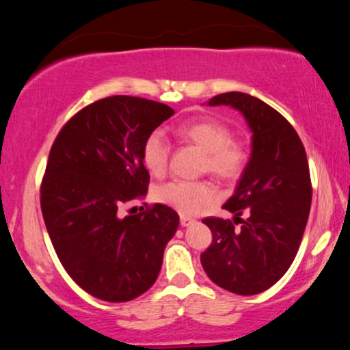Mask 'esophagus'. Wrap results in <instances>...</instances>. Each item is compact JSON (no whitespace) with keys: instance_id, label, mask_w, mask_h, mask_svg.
<instances>
[{"instance_id":"34e87169","label":"esophagus","mask_w":350,"mask_h":350,"mask_svg":"<svg viewBox=\"0 0 350 350\" xmlns=\"http://www.w3.org/2000/svg\"><path fill=\"white\" fill-rule=\"evenodd\" d=\"M194 222V219H191V217H187V216H180V225L182 227H189V225H193Z\"/></svg>"}]
</instances>
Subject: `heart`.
<instances>
[{
    "instance_id": "b5f03b06",
    "label": "heart",
    "mask_w": 350,
    "mask_h": 350,
    "mask_svg": "<svg viewBox=\"0 0 350 350\" xmlns=\"http://www.w3.org/2000/svg\"><path fill=\"white\" fill-rule=\"evenodd\" d=\"M176 135L204 151L202 170L219 179H238L248 161L247 148L232 139V131L215 118H200L176 128ZM170 145L161 131L148 134L142 145V161L154 176H162L168 167ZM216 189L210 182L174 180L156 189L157 202L168 205L183 216H194L213 204Z\"/></svg>"
}]
</instances>
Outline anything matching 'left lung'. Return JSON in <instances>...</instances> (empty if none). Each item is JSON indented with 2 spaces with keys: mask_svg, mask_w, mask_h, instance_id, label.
<instances>
[{
  "mask_svg": "<svg viewBox=\"0 0 350 350\" xmlns=\"http://www.w3.org/2000/svg\"><path fill=\"white\" fill-rule=\"evenodd\" d=\"M210 106H232L252 131L250 159L224 208L232 221L206 217L211 245L200 254L210 280L236 295H258L282 278L303 239L312 202L309 163L299 135L280 112L244 92H225ZM247 216L241 219V213Z\"/></svg>",
  "mask_w": 350,
  "mask_h": 350,
  "instance_id": "left-lung-1",
  "label": "left lung"
}]
</instances>
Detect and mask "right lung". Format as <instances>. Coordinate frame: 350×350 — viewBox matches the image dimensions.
<instances>
[{"instance_id":"add662e5","label":"right lung","mask_w":350,"mask_h":350,"mask_svg":"<svg viewBox=\"0 0 350 350\" xmlns=\"http://www.w3.org/2000/svg\"><path fill=\"white\" fill-rule=\"evenodd\" d=\"M173 114L152 100L106 97L77 112L51 148L41 182L47 233L64 270L98 299L145 293L179 227V215L162 204L118 216L122 204L146 194L142 145Z\"/></svg>"}]
</instances>
